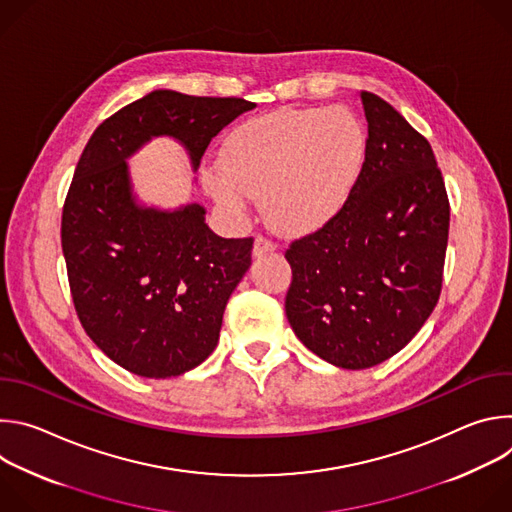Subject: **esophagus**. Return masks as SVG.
<instances>
[{"mask_svg":"<svg viewBox=\"0 0 512 512\" xmlns=\"http://www.w3.org/2000/svg\"><path fill=\"white\" fill-rule=\"evenodd\" d=\"M271 251H275V243L265 239V237H261V235H257L255 243H253V257H261V255H267Z\"/></svg>","mask_w":512,"mask_h":512,"instance_id":"1","label":"esophagus"}]
</instances>
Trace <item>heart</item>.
<instances>
[{
    "instance_id": "b5f03b06",
    "label": "heart",
    "mask_w": 512,
    "mask_h": 512,
    "mask_svg": "<svg viewBox=\"0 0 512 512\" xmlns=\"http://www.w3.org/2000/svg\"><path fill=\"white\" fill-rule=\"evenodd\" d=\"M367 154V129L346 107L283 109L241 123L204 182L227 210L241 214L249 196H263L275 231L308 235L346 208Z\"/></svg>"
}]
</instances>
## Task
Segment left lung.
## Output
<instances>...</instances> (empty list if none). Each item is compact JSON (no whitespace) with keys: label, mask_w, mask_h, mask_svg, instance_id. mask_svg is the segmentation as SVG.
<instances>
[{"label":"left lung","mask_w":512,"mask_h":512,"mask_svg":"<svg viewBox=\"0 0 512 512\" xmlns=\"http://www.w3.org/2000/svg\"><path fill=\"white\" fill-rule=\"evenodd\" d=\"M369 154L336 221L289 245L285 316L334 367L397 354L442 291L450 231L446 184L429 141L381 97L360 91Z\"/></svg>","instance_id":"8db88e82"}]
</instances>
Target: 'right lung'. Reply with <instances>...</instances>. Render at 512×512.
Wrapping results in <instances>:
<instances>
[{
  "instance_id": "obj_1",
  "label": "right lung",
  "mask_w": 512,
  "mask_h": 512,
  "mask_svg": "<svg viewBox=\"0 0 512 512\" xmlns=\"http://www.w3.org/2000/svg\"><path fill=\"white\" fill-rule=\"evenodd\" d=\"M255 103L152 91L91 135L62 208L72 302L89 338L125 371L170 379L216 348L253 239H223L192 202H137L127 160L154 137L180 141L196 172L210 139Z\"/></svg>"
}]
</instances>
